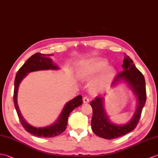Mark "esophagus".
I'll return each instance as SVG.
<instances>
[{
	"instance_id": "34e87169",
	"label": "esophagus",
	"mask_w": 158,
	"mask_h": 158,
	"mask_svg": "<svg viewBox=\"0 0 158 158\" xmlns=\"http://www.w3.org/2000/svg\"><path fill=\"white\" fill-rule=\"evenodd\" d=\"M83 102H84V103H88V102H89V98H88V96H85L83 97Z\"/></svg>"
}]
</instances>
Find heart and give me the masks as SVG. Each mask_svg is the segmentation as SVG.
I'll return each instance as SVG.
<instances>
[{"mask_svg":"<svg viewBox=\"0 0 158 158\" xmlns=\"http://www.w3.org/2000/svg\"><path fill=\"white\" fill-rule=\"evenodd\" d=\"M108 63L105 60L102 59H94L90 60L88 63L83 65V68L80 72V75L84 79H90L97 75L106 68ZM115 70L111 67H108L104 70L102 75L99 79L96 80L92 83L93 88L97 89L101 85L103 82L111 78L114 75Z\"/></svg>","mask_w":158,"mask_h":158,"instance_id":"b5f03b06","label":"heart"}]
</instances>
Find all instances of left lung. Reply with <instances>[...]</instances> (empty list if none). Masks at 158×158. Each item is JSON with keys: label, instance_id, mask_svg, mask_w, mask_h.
Listing matches in <instances>:
<instances>
[{"label": "left lung", "instance_id": "8db88e82", "mask_svg": "<svg viewBox=\"0 0 158 158\" xmlns=\"http://www.w3.org/2000/svg\"><path fill=\"white\" fill-rule=\"evenodd\" d=\"M122 72L119 73L113 80V85L121 79L129 83L134 92L138 96V108L130 122L125 125H115L110 123L106 115L102 105V98L96 97L90 103L93 110L92 129L96 135L105 139H113L122 136L135 129L141 117L142 110L147 99L145 80L142 73L136 69L132 60L126 56L123 60Z\"/></svg>", "mask_w": 158, "mask_h": 158}]
</instances>
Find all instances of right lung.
<instances>
[{"label": "right lung", "mask_w": 158, "mask_h": 158, "mask_svg": "<svg viewBox=\"0 0 158 158\" xmlns=\"http://www.w3.org/2000/svg\"><path fill=\"white\" fill-rule=\"evenodd\" d=\"M50 54H43L41 53H36L32 55L31 58L26 61L23 65L19 69L16 74L15 82H14V92H13V102H14L15 108L18 113L20 123L28 132L32 135L41 138H51L58 136L62 134L64 131L68 124V117L73 110L77 106L82 105V96L79 95L75 97V98L70 100L65 105L62 112L60 115L57 122L52 126L45 127H35L30 126L26 121L23 119L18 108L17 103V94L19 84L28 73L40 70H49L58 69V67L56 64H53L52 60L48 57Z\"/></svg>", "instance_id": "obj_1"}]
</instances>
